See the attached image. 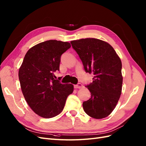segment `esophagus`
I'll return each instance as SVG.
<instances>
[{
    "label": "esophagus",
    "instance_id": "obj_1",
    "mask_svg": "<svg viewBox=\"0 0 146 146\" xmlns=\"http://www.w3.org/2000/svg\"><path fill=\"white\" fill-rule=\"evenodd\" d=\"M83 85H82V84L81 83H77V85H74V88H76V89H80V88H83Z\"/></svg>",
    "mask_w": 146,
    "mask_h": 146
}]
</instances>
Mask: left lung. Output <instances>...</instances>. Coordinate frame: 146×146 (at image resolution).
I'll list each match as a JSON object with an SVG mask.
<instances>
[{
  "label": "left lung",
  "instance_id": "obj_1",
  "mask_svg": "<svg viewBox=\"0 0 146 146\" xmlns=\"http://www.w3.org/2000/svg\"><path fill=\"white\" fill-rule=\"evenodd\" d=\"M77 53L86 72L94 76L85 86L91 98L83 102L84 111L92 117H107L120 98L122 80V63L111 46L95 38L81 39L70 42Z\"/></svg>",
  "mask_w": 146,
  "mask_h": 146
}]
</instances>
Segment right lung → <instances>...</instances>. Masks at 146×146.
Listing matches in <instances>:
<instances>
[{
	"label": "right lung",
	"instance_id": "right-lung-1",
	"mask_svg": "<svg viewBox=\"0 0 146 146\" xmlns=\"http://www.w3.org/2000/svg\"><path fill=\"white\" fill-rule=\"evenodd\" d=\"M70 47L69 42L48 40L32 47L25 55L19 70L21 88L28 105L39 116L58 115L72 93L73 85L61 83L54 74L60 70L61 55Z\"/></svg>",
	"mask_w": 146,
	"mask_h": 146
}]
</instances>
